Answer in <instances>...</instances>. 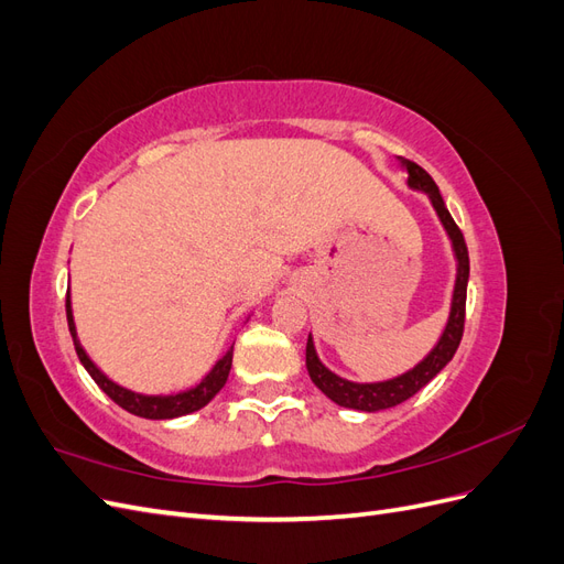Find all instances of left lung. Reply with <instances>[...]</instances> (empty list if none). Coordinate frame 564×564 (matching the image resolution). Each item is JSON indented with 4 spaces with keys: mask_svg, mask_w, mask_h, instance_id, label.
<instances>
[{
    "mask_svg": "<svg viewBox=\"0 0 564 564\" xmlns=\"http://www.w3.org/2000/svg\"><path fill=\"white\" fill-rule=\"evenodd\" d=\"M402 166L406 169V185L429 195L433 209L437 212L442 226H445L449 240H452V249L456 256V282H454V294H452V311H449L447 327H445V332H442L437 346L429 355H425L414 369L400 373V377H395V379L379 381V383H355V381H346V379L336 377L334 371H329L319 362L313 336H308V346H305V367H308L313 383L332 402H336L340 406H348V409H360V412H381V409L402 404L404 400L416 395V392L425 383L433 381L437 373L445 369V365L452 360L458 344H460V336H464L466 289H468V272H470L468 247L464 240V232H460L458 226L454 224V218L447 212L445 199H442L431 174L425 172V169H421L416 162H409V160H402Z\"/></svg>",
    "mask_w": 564,
    "mask_h": 564,
    "instance_id": "obj_1",
    "label": "left lung"
}]
</instances>
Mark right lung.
Masks as SVG:
<instances>
[{"label": "right lung", "mask_w": 564, "mask_h": 564, "mask_svg": "<svg viewBox=\"0 0 564 564\" xmlns=\"http://www.w3.org/2000/svg\"><path fill=\"white\" fill-rule=\"evenodd\" d=\"M65 313H67V327H70L73 340H75V350L79 362L84 365V369L89 371V377L98 383V388L106 392V395L117 402L122 409H127L129 414L135 416H143V419H176V416H185V414H193L197 409H202L204 404H209L214 400L216 392L226 386L228 381V373L232 367V346L230 350L220 357V360L214 365V369L204 377L195 388L191 390H183L176 392V395H141V392H133L127 390L119 383L110 381L104 371H100L94 362L91 357L87 355V350L82 348L79 338H77V329H75V319H73V303H70V292H67L65 299Z\"/></svg>", "instance_id": "1"}]
</instances>
